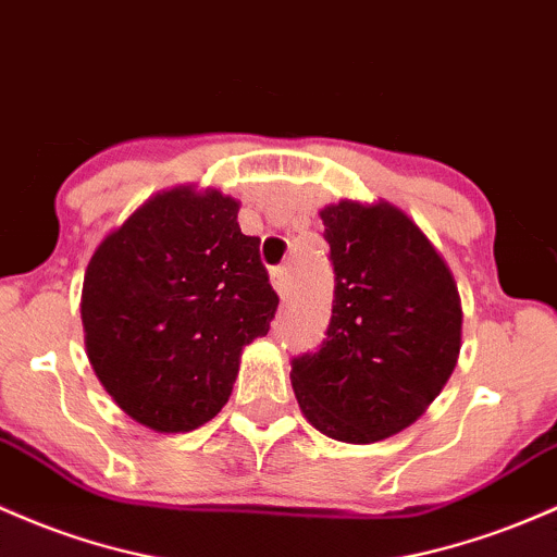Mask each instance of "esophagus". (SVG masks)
I'll return each instance as SVG.
<instances>
[{
	"label": "esophagus",
	"mask_w": 557,
	"mask_h": 557,
	"mask_svg": "<svg viewBox=\"0 0 557 557\" xmlns=\"http://www.w3.org/2000/svg\"><path fill=\"white\" fill-rule=\"evenodd\" d=\"M269 280H272V288L280 293V296H285L288 293V285H290V274L285 267H274L272 274H269Z\"/></svg>",
	"instance_id": "34e87169"
}]
</instances>
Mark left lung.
I'll return each mask as SVG.
<instances>
[{
  "label": "left lung",
  "mask_w": 557,
  "mask_h": 557,
  "mask_svg": "<svg viewBox=\"0 0 557 557\" xmlns=\"http://www.w3.org/2000/svg\"><path fill=\"white\" fill-rule=\"evenodd\" d=\"M335 274L333 317L290 381L317 431L348 444L394 436L420 418L460 354L462 309L449 267L391 203L320 211Z\"/></svg>",
  "instance_id": "obj_1"
}]
</instances>
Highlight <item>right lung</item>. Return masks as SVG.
Here are the masks:
<instances>
[{"label":"right lung","instance_id":"add662e5","mask_svg":"<svg viewBox=\"0 0 557 557\" xmlns=\"http://www.w3.org/2000/svg\"><path fill=\"white\" fill-rule=\"evenodd\" d=\"M277 304L237 200L169 189L91 256L82 293L89 362L137 423L193 431L227 405L243 346L269 333Z\"/></svg>","mask_w":557,"mask_h":557}]
</instances>
